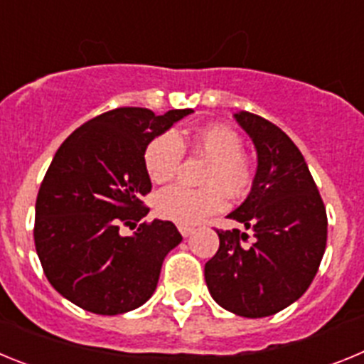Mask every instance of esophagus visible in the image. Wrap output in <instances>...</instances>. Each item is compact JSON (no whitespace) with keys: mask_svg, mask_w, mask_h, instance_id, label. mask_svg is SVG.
Masks as SVG:
<instances>
[{"mask_svg":"<svg viewBox=\"0 0 364 364\" xmlns=\"http://www.w3.org/2000/svg\"><path fill=\"white\" fill-rule=\"evenodd\" d=\"M178 231L182 237H189L193 233V228L191 226H178Z\"/></svg>","mask_w":364,"mask_h":364,"instance_id":"1","label":"esophagus"}]
</instances>
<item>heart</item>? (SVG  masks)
Masks as SVG:
<instances>
[{"mask_svg": "<svg viewBox=\"0 0 364 364\" xmlns=\"http://www.w3.org/2000/svg\"><path fill=\"white\" fill-rule=\"evenodd\" d=\"M186 147L210 162L202 175L205 188H173L160 193L156 213L178 226H195L226 208V193L231 198L246 197L255 180V166L244 153L240 134L230 125L213 122L200 125L189 138L164 133L147 144L144 166L154 184H169L176 178Z\"/></svg>", "mask_w": 364, "mask_h": 364, "instance_id": "heart-1", "label": "heart"}]
</instances>
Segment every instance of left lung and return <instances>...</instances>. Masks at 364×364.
Here are the masks:
<instances>
[{
	"instance_id": "obj_1",
	"label": "left lung",
	"mask_w": 364,
	"mask_h": 364,
	"mask_svg": "<svg viewBox=\"0 0 364 364\" xmlns=\"http://www.w3.org/2000/svg\"><path fill=\"white\" fill-rule=\"evenodd\" d=\"M252 136L259 167L252 193L228 217L253 231L217 230L218 252L205 262L211 297L242 317H268L290 306L314 281L324 255L326 208L291 138L266 118L235 114Z\"/></svg>"
}]
</instances>
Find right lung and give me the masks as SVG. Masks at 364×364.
Listing matches in <instances>:
<instances>
[{
	"instance_id": "add662e5",
	"label": "right lung",
	"mask_w": 364,
	"mask_h": 364,
	"mask_svg": "<svg viewBox=\"0 0 364 364\" xmlns=\"http://www.w3.org/2000/svg\"><path fill=\"white\" fill-rule=\"evenodd\" d=\"M189 112L112 109L80 125L54 154L38 191L34 244L45 277L76 306L118 315L153 295L182 235L169 220L142 222L133 237H122L120 226L149 213L147 144Z\"/></svg>"
}]
</instances>
